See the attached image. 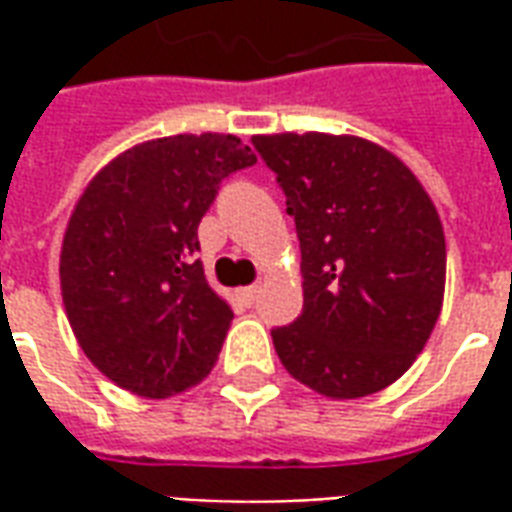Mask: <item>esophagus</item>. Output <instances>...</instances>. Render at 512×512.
<instances>
[{
    "mask_svg": "<svg viewBox=\"0 0 512 512\" xmlns=\"http://www.w3.org/2000/svg\"><path fill=\"white\" fill-rule=\"evenodd\" d=\"M257 293H260V285H249V288L241 290V299H244L246 304H255Z\"/></svg>",
    "mask_w": 512,
    "mask_h": 512,
    "instance_id": "1",
    "label": "esophagus"
}]
</instances>
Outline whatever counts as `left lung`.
<instances>
[{"label":"left lung","mask_w":512,"mask_h":512,"mask_svg":"<svg viewBox=\"0 0 512 512\" xmlns=\"http://www.w3.org/2000/svg\"><path fill=\"white\" fill-rule=\"evenodd\" d=\"M252 145L277 175L301 246L304 307L271 329L279 362L334 400L381 392L439 321V213L400 158L359 136L274 134Z\"/></svg>","instance_id":"1"}]
</instances>
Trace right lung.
<instances>
[{
	"label": "right lung",
	"mask_w": 512,
	"mask_h": 512,
	"mask_svg": "<svg viewBox=\"0 0 512 512\" xmlns=\"http://www.w3.org/2000/svg\"><path fill=\"white\" fill-rule=\"evenodd\" d=\"M255 161L233 134L164 136L84 189L62 241V301L109 381L161 400L211 373L233 310L205 282L197 227L222 180Z\"/></svg>",
	"instance_id": "right-lung-1"
}]
</instances>
